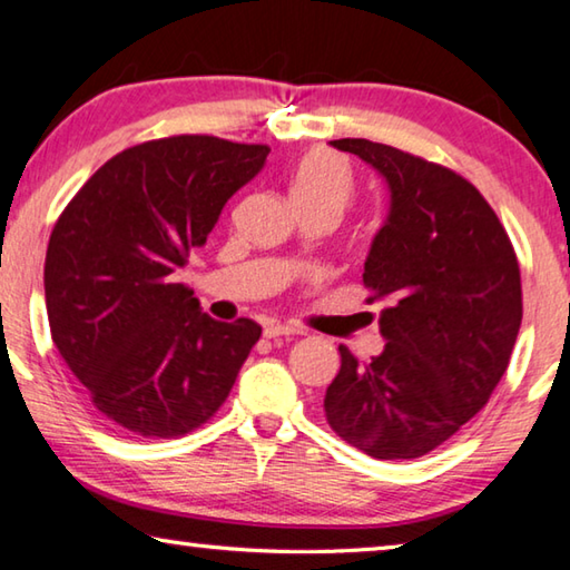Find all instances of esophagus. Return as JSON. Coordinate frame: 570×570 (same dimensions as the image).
<instances>
[{
  "mask_svg": "<svg viewBox=\"0 0 570 570\" xmlns=\"http://www.w3.org/2000/svg\"><path fill=\"white\" fill-rule=\"evenodd\" d=\"M292 334H298V330H294V326H284V324H268L264 330L266 340H278V336H292Z\"/></svg>",
  "mask_w": 570,
  "mask_h": 570,
  "instance_id": "34e87169",
  "label": "esophagus"
}]
</instances>
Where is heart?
I'll list each match as a JSON object with an SVG mask.
<instances>
[{
	"label": "heart",
	"instance_id": "heart-1",
	"mask_svg": "<svg viewBox=\"0 0 570 570\" xmlns=\"http://www.w3.org/2000/svg\"><path fill=\"white\" fill-rule=\"evenodd\" d=\"M296 208L326 206L342 210L352 198V170L332 150H308L286 178Z\"/></svg>",
	"mask_w": 570,
	"mask_h": 570
}]
</instances>
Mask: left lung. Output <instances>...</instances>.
Instances as JSON below:
<instances>
[{
  "label": "left lung",
  "instance_id": "8db88e82",
  "mask_svg": "<svg viewBox=\"0 0 570 570\" xmlns=\"http://www.w3.org/2000/svg\"><path fill=\"white\" fill-rule=\"evenodd\" d=\"M377 168L390 216L364 264L384 352L360 362L342 344L326 387L330 428L377 460H414L485 407L523 322L515 248L495 210L460 173L364 138L332 140Z\"/></svg>",
  "mask_w": 570,
  "mask_h": 570
}]
</instances>
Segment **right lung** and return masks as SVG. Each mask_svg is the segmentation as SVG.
<instances>
[{"mask_svg": "<svg viewBox=\"0 0 570 570\" xmlns=\"http://www.w3.org/2000/svg\"><path fill=\"white\" fill-rule=\"evenodd\" d=\"M268 146L170 135L112 156L75 193L45 258L57 352L105 420L183 438L226 402L262 326L216 322L176 272Z\"/></svg>", "mask_w": 570, "mask_h": 570, "instance_id": "1", "label": "right lung"}]
</instances>
